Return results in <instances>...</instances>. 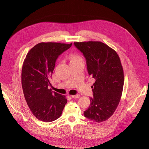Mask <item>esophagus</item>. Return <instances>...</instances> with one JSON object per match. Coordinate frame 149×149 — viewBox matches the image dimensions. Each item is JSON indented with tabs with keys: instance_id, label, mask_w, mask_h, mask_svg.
I'll list each match as a JSON object with an SVG mask.
<instances>
[{
	"instance_id": "obj_1",
	"label": "esophagus",
	"mask_w": 149,
	"mask_h": 149,
	"mask_svg": "<svg viewBox=\"0 0 149 149\" xmlns=\"http://www.w3.org/2000/svg\"><path fill=\"white\" fill-rule=\"evenodd\" d=\"M72 98H79L80 97V95L79 94H76V95H71Z\"/></svg>"
}]
</instances>
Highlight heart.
Wrapping results in <instances>:
<instances>
[{
	"label": "heart",
	"instance_id": "b5f03b06",
	"mask_svg": "<svg viewBox=\"0 0 149 149\" xmlns=\"http://www.w3.org/2000/svg\"><path fill=\"white\" fill-rule=\"evenodd\" d=\"M70 63H76L78 62H84L82 58L78 54H72L68 56Z\"/></svg>",
	"mask_w": 149,
	"mask_h": 149
}]
</instances>
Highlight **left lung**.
<instances>
[{"instance_id":"left-lung-1","label":"left lung","mask_w":149,"mask_h":149,"mask_svg":"<svg viewBox=\"0 0 149 149\" xmlns=\"http://www.w3.org/2000/svg\"><path fill=\"white\" fill-rule=\"evenodd\" d=\"M74 45L87 61L89 75L95 79L93 97L84 116L97 123L108 120L120 102L124 86V72L117 53L100 41L75 42Z\"/></svg>"}]
</instances>
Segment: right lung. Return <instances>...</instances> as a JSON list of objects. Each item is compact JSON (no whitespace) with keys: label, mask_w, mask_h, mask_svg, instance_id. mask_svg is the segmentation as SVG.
Returning a JSON list of instances; mask_svg holds the SVG:
<instances>
[{"label":"right lung","mask_w":149,"mask_h":149,"mask_svg":"<svg viewBox=\"0 0 149 149\" xmlns=\"http://www.w3.org/2000/svg\"><path fill=\"white\" fill-rule=\"evenodd\" d=\"M72 44L40 42L28 52L24 61L21 79L24 97L39 120L51 122L58 119L67 102L65 95L48 87L56 59Z\"/></svg>","instance_id":"right-lung-1"}]
</instances>
